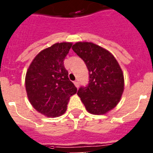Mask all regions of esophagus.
Instances as JSON below:
<instances>
[{
  "mask_svg": "<svg viewBox=\"0 0 153 153\" xmlns=\"http://www.w3.org/2000/svg\"><path fill=\"white\" fill-rule=\"evenodd\" d=\"M74 84H75V86H76L77 88L79 86V83L78 82V81H74Z\"/></svg>",
  "mask_w": 153,
  "mask_h": 153,
  "instance_id": "esophagus-1",
  "label": "esophagus"
}]
</instances>
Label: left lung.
I'll use <instances>...</instances> for the list:
<instances>
[{"instance_id":"1","label":"left lung","mask_w":153,"mask_h":153,"mask_svg":"<svg viewBox=\"0 0 153 153\" xmlns=\"http://www.w3.org/2000/svg\"><path fill=\"white\" fill-rule=\"evenodd\" d=\"M72 49L89 70V83L77 95L89 113L105 114L117 106L124 90L122 69L111 53L89 42H77Z\"/></svg>"}]
</instances>
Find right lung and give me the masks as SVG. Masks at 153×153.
<instances>
[{
	"mask_svg": "<svg viewBox=\"0 0 153 153\" xmlns=\"http://www.w3.org/2000/svg\"><path fill=\"white\" fill-rule=\"evenodd\" d=\"M71 47V43L63 42L43 50L27 71L25 86L30 102L36 111L47 117L63 115L70 97L77 91L63 65Z\"/></svg>",
	"mask_w": 153,
	"mask_h": 153,
	"instance_id": "obj_1",
	"label": "right lung"
}]
</instances>
